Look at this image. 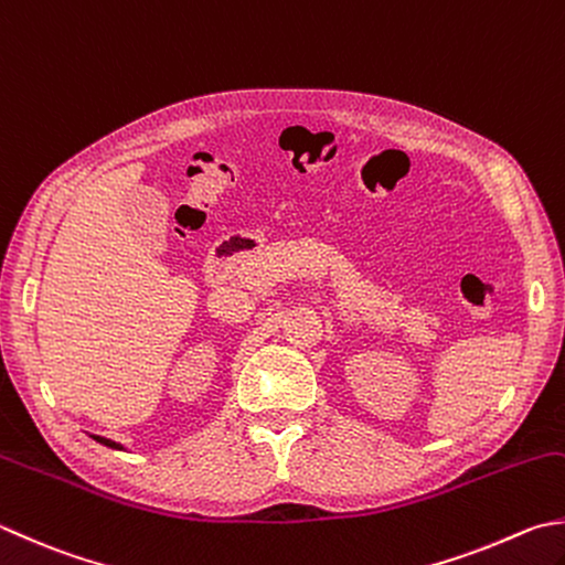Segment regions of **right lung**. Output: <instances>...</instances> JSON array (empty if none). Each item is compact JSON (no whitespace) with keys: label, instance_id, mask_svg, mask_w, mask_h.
<instances>
[{"label":"right lung","instance_id":"right-lung-1","mask_svg":"<svg viewBox=\"0 0 565 565\" xmlns=\"http://www.w3.org/2000/svg\"><path fill=\"white\" fill-rule=\"evenodd\" d=\"M93 440H98L100 445H108V448H113V450H122V445L120 443H115V440H108V438H103V435H90Z\"/></svg>","mask_w":565,"mask_h":565}]
</instances>
